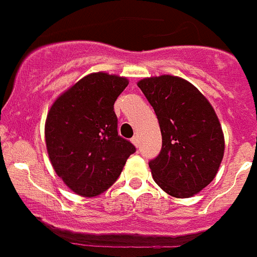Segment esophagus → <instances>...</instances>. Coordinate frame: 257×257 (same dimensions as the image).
<instances>
[{"label":"esophagus","instance_id":"obj_1","mask_svg":"<svg viewBox=\"0 0 257 257\" xmlns=\"http://www.w3.org/2000/svg\"><path fill=\"white\" fill-rule=\"evenodd\" d=\"M131 142H133V144L134 145H135V147H139V136H138V135H135V136H134V138H133V139H131Z\"/></svg>","mask_w":257,"mask_h":257}]
</instances>
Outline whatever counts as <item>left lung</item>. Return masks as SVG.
Returning a JSON list of instances; mask_svg holds the SVG:
<instances>
[{"mask_svg": "<svg viewBox=\"0 0 257 257\" xmlns=\"http://www.w3.org/2000/svg\"><path fill=\"white\" fill-rule=\"evenodd\" d=\"M138 86L162 134L160 154L149 162L154 181L176 198L194 196L213 180L224 156L216 113L198 88L179 77H151Z\"/></svg>", "mask_w": 257, "mask_h": 257, "instance_id": "obj_1", "label": "left lung"}]
</instances>
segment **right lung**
I'll return each mask as SVG.
<instances>
[{
	"label": "right lung",
	"mask_w": 257,
	"mask_h": 257,
	"mask_svg": "<svg viewBox=\"0 0 257 257\" xmlns=\"http://www.w3.org/2000/svg\"><path fill=\"white\" fill-rule=\"evenodd\" d=\"M128 85L124 77L99 72L79 79L52 104L45 138L56 174L74 193L96 197L110 188L133 143L118 135L114 101Z\"/></svg>",
	"instance_id": "add662e5"
}]
</instances>
